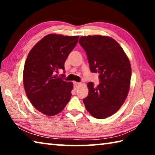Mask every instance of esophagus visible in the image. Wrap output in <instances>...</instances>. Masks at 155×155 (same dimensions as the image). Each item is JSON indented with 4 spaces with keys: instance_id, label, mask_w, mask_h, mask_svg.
Masks as SVG:
<instances>
[{
    "instance_id": "obj_1",
    "label": "esophagus",
    "mask_w": 155,
    "mask_h": 155,
    "mask_svg": "<svg viewBox=\"0 0 155 155\" xmlns=\"http://www.w3.org/2000/svg\"><path fill=\"white\" fill-rule=\"evenodd\" d=\"M81 85L80 83H78V82H74V87H75V89H77L78 86Z\"/></svg>"
}]
</instances>
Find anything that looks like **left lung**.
<instances>
[{"mask_svg":"<svg viewBox=\"0 0 155 155\" xmlns=\"http://www.w3.org/2000/svg\"><path fill=\"white\" fill-rule=\"evenodd\" d=\"M80 45L87 54L91 72H98L100 84H87L88 96L83 100L93 117L104 119L116 113L127 98L130 88L131 67L120 44L110 37L82 36Z\"/></svg>","mask_w":155,"mask_h":155,"instance_id":"obj_1","label":"left lung"}]
</instances>
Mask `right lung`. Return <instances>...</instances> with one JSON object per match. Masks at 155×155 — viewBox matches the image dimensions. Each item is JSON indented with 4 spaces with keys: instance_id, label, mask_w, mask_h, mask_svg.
Wrapping results in <instances>:
<instances>
[{
    "instance_id": "add662e5",
    "label": "right lung",
    "mask_w": 155,
    "mask_h": 155,
    "mask_svg": "<svg viewBox=\"0 0 155 155\" xmlns=\"http://www.w3.org/2000/svg\"><path fill=\"white\" fill-rule=\"evenodd\" d=\"M78 36L49 34L38 41L28 53L23 72L25 92L31 104L48 116L62 111L71 98L73 83L56 73L65 70L64 64L77 45Z\"/></svg>"
}]
</instances>
